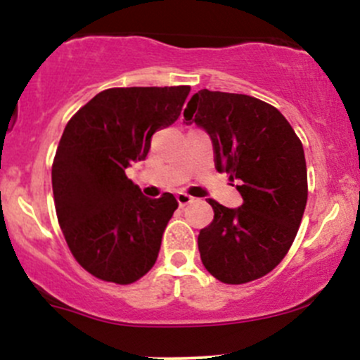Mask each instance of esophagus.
<instances>
[{"mask_svg":"<svg viewBox=\"0 0 360 360\" xmlns=\"http://www.w3.org/2000/svg\"><path fill=\"white\" fill-rule=\"evenodd\" d=\"M176 198H177V203H179L181 207L188 205V203H191V202H193V196H191V195H188V193H184V191H179V193H177Z\"/></svg>","mask_w":360,"mask_h":360,"instance_id":"1","label":"esophagus"}]
</instances>
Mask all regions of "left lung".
I'll return each instance as SVG.
<instances>
[{"label":"left lung","instance_id":"8db88e82","mask_svg":"<svg viewBox=\"0 0 360 360\" xmlns=\"http://www.w3.org/2000/svg\"><path fill=\"white\" fill-rule=\"evenodd\" d=\"M184 119L210 136L215 169L238 181L243 203L228 209L209 200L214 221L198 234L205 269L228 285H243L285 259L307 205L302 141L283 113L248 94L202 89Z\"/></svg>","mask_w":360,"mask_h":360}]
</instances>
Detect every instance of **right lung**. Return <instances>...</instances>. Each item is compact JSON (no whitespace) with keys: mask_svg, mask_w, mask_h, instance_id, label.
<instances>
[{"mask_svg":"<svg viewBox=\"0 0 360 360\" xmlns=\"http://www.w3.org/2000/svg\"><path fill=\"white\" fill-rule=\"evenodd\" d=\"M188 94L190 86L105 89L65 126L51 167L56 217L94 278L131 285L153 267L177 200L145 196L126 169L145 160L151 136L176 122Z\"/></svg>","mask_w":360,"mask_h":360,"instance_id":"right-lung-1","label":"right lung"}]
</instances>
